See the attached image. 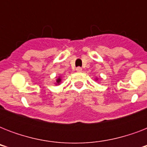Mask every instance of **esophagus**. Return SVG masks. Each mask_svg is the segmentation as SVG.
Listing matches in <instances>:
<instances>
[{"label":"esophagus","mask_w":147,"mask_h":147,"mask_svg":"<svg viewBox=\"0 0 147 147\" xmlns=\"http://www.w3.org/2000/svg\"><path fill=\"white\" fill-rule=\"evenodd\" d=\"M76 71H78V72H80V71H82V69L81 67H77V68H76Z\"/></svg>","instance_id":"esophagus-1"}]
</instances>
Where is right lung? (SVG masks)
I'll return each instance as SVG.
<instances>
[{
    "label": "right lung",
    "mask_w": 147,
    "mask_h": 147,
    "mask_svg": "<svg viewBox=\"0 0 147 147\" xmlns=\"http://www.w3.org/2000/svg\"><path fill=\"white\" fill-rule=\"evenodd\" d=\"M56 82H57V83H58V84H59V83H60V82H61V78H58V79H57V81H56Z\"/></svg>",
    "instance_id": "add662e5"
}]
</instances>
